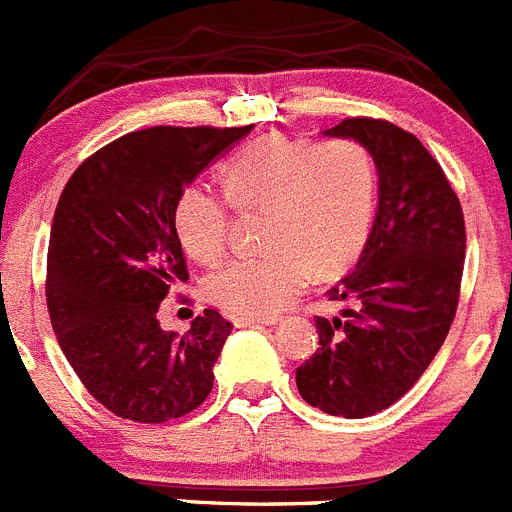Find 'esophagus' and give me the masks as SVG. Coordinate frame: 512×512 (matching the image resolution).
I'll list each match as a JSON object with an SVG mask.
<instances>
[{
	"label": "esophagus",
	"instance_id": "1",
	"mask_svg": "<svg viewBox=\"0 0 512 512\" xmlns=\"http://www.w3.org/2000/svg\"><path fill=\"white\" fill-rule=\"evenodd\" d=\"M275 323H278V318H245V315H240V318H234V326H237V328L275 326Z\"/></svg>",
	"mask_w": 512,
	"mask_h": 512
}]
</instances>
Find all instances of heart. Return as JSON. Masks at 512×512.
Returning <instances> with one entry per match:
<instances>
[{
	"mask_svg": "<svg viewBox=\"0 0 512 512\" xmlns=\"http://www.w3.org/2000/svg\"><path fill=\"white\" fill-rule=\"evenodd\" d=\"M219 179L237 212H262L265 247L227 260L207 278L209 300L229 313L270 318L300 295L313 272L331 278L369 240L379 184L361 143L257 138L224 164ZM227 202L207 186H189L176 202V234L194 260L214 262L227 247Z\"/></svg>",
	"mask_w": 512,
	"mask_h": 512,
	"instance_id": "b5f03b06",
	"label": "heart"
}]
</instances>
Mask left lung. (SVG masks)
<instances>
[{
	"instance_id": "1",
	"label": "left lung",
	"mask_w": 512,
	"mask_h": 512,
	"mask_svg": "<svg viewBox=\"0 0 512 512\" xmlns=\"http://www.w3.org/2000/svg\"><path fill=\"white\" fill-rule=\"evenodd\" d=\"M371 154L379 204L356 267L315 318L321 348L295 371L300 396L333 417L361 419L407 394L442 348L460 300L465 217L450 181L417 136L389 121L346 118L323 131Z\"/></svg>"
}]
</instances>
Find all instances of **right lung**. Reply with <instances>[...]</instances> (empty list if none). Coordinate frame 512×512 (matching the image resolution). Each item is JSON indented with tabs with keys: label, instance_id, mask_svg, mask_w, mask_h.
Listing matches in <instances>:
<instances>
[{
	"label": "right lung",
	"instance_id": "add662e5",
	"mask_svg": "<svg viewBox=\"0 0 512 512\" xmlns=\"http://www.w3.org/2000/svg\"><path fill=\"white\" fill-rule=\"evenodd\" d=\"M242 128L156 126L121 136L62 189L47 252V308L62 353L116 417L161 424L209 396L232 323L204 310L179 336L159 326L171 285L186 283L176 202Z\"/></svg>",
	"mask_w": 512,
	"mask_h": 512
}]
</instances>
